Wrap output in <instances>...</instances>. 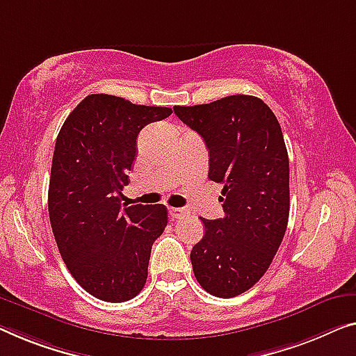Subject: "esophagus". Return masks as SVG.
Here are the masks:
<instances>
[{"label":"esophagus","instance_id":"1","mask_svg":"<svg viewBox=\"0 0 356 356\" xmlns=\"http://www.w3.org/2000/svg\"><path fill=\"white\" fill-rule=\"evenodd\" d=\"M169 214H171L172 219H184V217L188 216V211L184 208H169Z\"/></svg>","mask_w":356,"mask_h":356}]
</instances>
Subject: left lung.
<instances>
[{
    "instance_id": "1",
    "label": "left lung",
    "mask_w": 356,
    "mask_h": 356,
    "mask_svg": "<svg viewBox=\"0 0 356 356\" xmlns=\"http://www.w3.org/2000/svg\"><path fill=\"white\" fill-rule=\"evenodd\" d=\"M203 137L209 174L222 188V219L208 220L190 252L195 278L216 297L251 289L267 272L289 217V158L277 116L254 95L174 107Z\"/></svg>"
}]
</instances>
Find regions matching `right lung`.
Returning a JSON list of instances; mask_svg holds the SVG:
<instances>
[{
	"mask_svg": "<svg viewBox=\"0 0 356 356\" xmlns=\"http://www.w3.org/2000/svg\"><path fill=\"white\" fill-rule=\"evenodd\" d=\"M172 113L123 97L91 94L68 115L52 156L49 219L68 272L105 302L145 286L152 246L168 225L164 204L120 209L142 127Z\"/></svg>",
	"mask_w": 356,
	"mask_h": 356,
	"instance_id": "add662e5",
	"label": "right lung"
}]
</instances>
